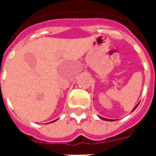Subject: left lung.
I'll use <instances>...</instances> for the list:
<instances>
[{"label": "left lung", "mask_w": 156, "mask_h": 156, "mask_svg": "<svg viewBox=\"0 0 156 156\" xmlns=\"http://www.w3.org/2000/svg\"><path fill=\"white\" fill-rule=\"evenodd\" d=\"M138 105H139V103H138V104L137 105L135 106L134 108H133V111H134V110L136 109V108H137V106H138ZM100 118H101V119H104V120H107V121H114V120H112V119H105V118H101V117H100Z\"/></svg>", "instance_id": "left-lung-1"}]
</instances>
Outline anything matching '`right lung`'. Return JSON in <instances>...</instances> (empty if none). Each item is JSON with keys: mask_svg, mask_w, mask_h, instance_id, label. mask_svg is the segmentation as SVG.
Listing matches in <instances>:
<instances>
[{"mask_svg": "<svg viewBox=\"0 0 156 156\" xmlns=\"http://www.w3.org/2000/svg\"><path fill=\"white\" fill-rule=\"evenodd\" d=\"M55 121H56V120H55ZM55 121H53V122H55Z\"/></svg>", "mask_w": 156, "mask_h": 156, "instance_id": "right-lung-1", "label": "right lung"}]
</instances>
